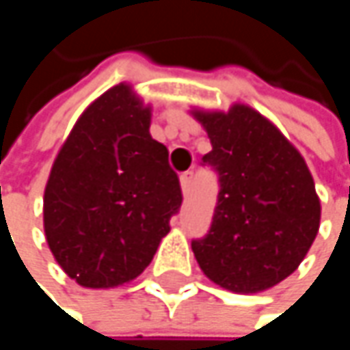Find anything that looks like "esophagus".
Masks as SVG:
<instances>
[{
  "instance_id": "esophagus-1",
  "label": "esophagus",
  "mask_w": 350,
  "mask_h": 350,
  "mask_svg": "<svg viewBox=\"0 0 350 350\" xmlns=\"http://www.w3.org/2000/svg\"><path fill=\"white\" fill-rule=\"evenodd\" d=\"M192 178H194V172H192V170H188V172H184V174L180 176V186H182V192H184V194L190 190V186H192Z\"/></svg>"
}]
</instances>
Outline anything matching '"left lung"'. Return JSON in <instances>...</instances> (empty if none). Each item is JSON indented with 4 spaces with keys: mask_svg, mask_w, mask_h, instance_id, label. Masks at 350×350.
Instances as JSON below:
<instances>
[{
    "mask_svg": "<svg viewBox=\"0 0 350 350\" xmlns=\"http://www.w3.org/2000/svg\"><path fill=\"white\" fill-rule=\"evenodd\" d=\"M213 150L202 166L219 176L211 229L192 239L208 280L253 294L286 280L306 257L320 227V200L300 152L251 107L202 113Z\"/></svg>",
    "mask_w": 350,
    "mask_h": 350,
    "instance_id": "obj_1",
    "label": "left lung"
}]
</instances>
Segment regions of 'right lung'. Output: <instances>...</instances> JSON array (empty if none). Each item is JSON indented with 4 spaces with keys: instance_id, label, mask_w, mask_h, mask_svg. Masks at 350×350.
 Wrapping results in <instances>:
<instances>
[{
    "instance_id": "add662e5",
    "label": "right lung",
    "mask_w": 350,
    "mask_h": 350,
    "mask_svg": "<svg viewBox=\"0 0 350 350\" xmlns=\"http://www.w3.org/2000/svg\"><path fill=\"white\" fill-rule=\"evenodd\" d=\"M182 190L150 107L117 85L81 115L44 190V233L58 265L85 288H115L154 259Z\"/></svg>"
}]
</instances>
